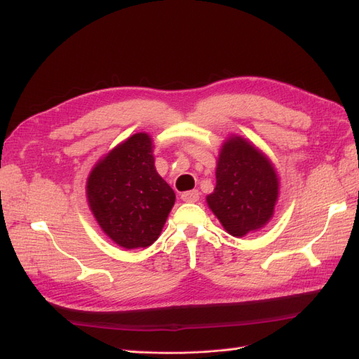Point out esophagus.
Returning <instances> with one entry per match:
<instances>
[{"mask_svg":"<svg viewBox=\"0 0 359 359\" xmlns=\"http://www.w3.org/2000/svg\"><path fill=\"white\" fill-rule=\"evenodd\" d=\"M199 191L198 190H190V191H184L181 194V199L184 202H198L199 201Z\"/></svg>","mask_w":359,"mask_h":359,"instance_id":"esophagus-1","label":"esophagus"}]
</instances>
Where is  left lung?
I'll use <instances>...</instances> for the list:
<instances>
[{"label":"left lung","instance_id":"obj_1","mask_svg":"<svg viewBox=\"0 0 359 359\" xmlns=\"http://www.w3.org/2000/svg\"><path fill=\"white\" fill-rule=\"evenodd\" d=\"M278 194L273 161L247 139L227 137L217 157L215 189L206 196L224 231L241 238L262 229L273 219Z\"/></svg>","mask_w":359,"mask_h":359}]
</instances>
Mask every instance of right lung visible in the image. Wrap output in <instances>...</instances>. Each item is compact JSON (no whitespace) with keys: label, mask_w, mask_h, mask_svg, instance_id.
I'll list each match as a JSON object with an SVG mask.
<instances>
[{"label":"right lung","mask_w":359,"mask_h":359,"mask_svg":"<svg viewBox=\"0 0 359 359\" xmlns=\"http://www.w3.org/2000/svg\"><path fill=\"white\" fill-rule=\"evenodd\" d=\"M153 139L135 133L95 163L86 201L102 231L119 247H148L161 233L175 193L154 166Z\"/></svg>","instance_id":"add662e5"}]
</instances>
